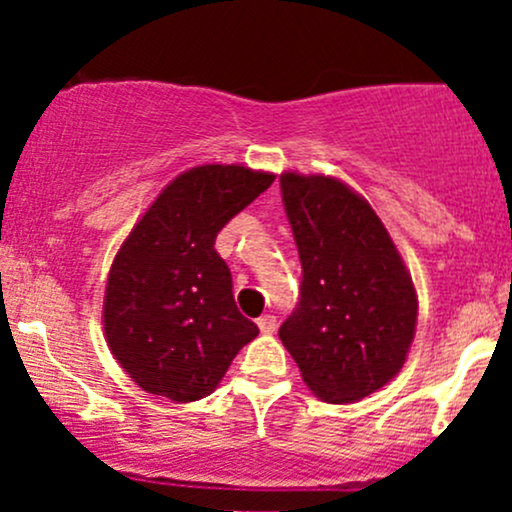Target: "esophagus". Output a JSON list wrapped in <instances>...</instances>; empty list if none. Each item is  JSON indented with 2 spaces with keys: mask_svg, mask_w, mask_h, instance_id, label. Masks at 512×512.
Listing matches in <instances>:
<instances>
[{
  "mask_svg": "<svg viewBox=\"0 0 512 512\" xmlns=\"http://www.w3.org/2000/svg\"><path fill=\"white\" fill-rule=\"evenodd\" d=\"M257 325H260V330L264 332V334H272L274 330H276V317L274 315H262L260 320H257Z\"/></svg>",
  "mask_w": 512,
  "mask_h": 512,
  "instance_id": "obj_1",
  "label": "esophagus"
}]
</instances>
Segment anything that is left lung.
<instances>
[{
    "label": "left lung",
    "instance_id": "left-lung-1",
    "mask_svg": "<svg viewBox=\"0 0 512 512\" xmlns=\"http://www.w3.org/2000/svg\"><path fill=\"white\" fill-rule=\"evenodd\" d=\"M279 182L303 267L298 308L279 337L317 397L356 402L407 361L416 289L383 221L349 185L289 170Z\"/></svg>",
    "mask_w": 512,
    "mask_h": 512
}]
</instances>
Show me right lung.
<instances>
[{
  "mask_svg": "<svg viewBox=\"0 0 512 512\" xmlns=\"http://www.w3.org/2000/svg\"><path fill=\"white\" fill-rule=\"evenodd\" d=\"M272 182V173L238 163L185 170L117 250L105 286V339L142 390L173 402L207 397L260 334L233 301L231 269L214 243Z\"/></svg>",
  "mask_w": 512,
  "mask_h": 512,
  "instance_id": "right-lung-1",
  "label": "right lung"
}]
</instances>
